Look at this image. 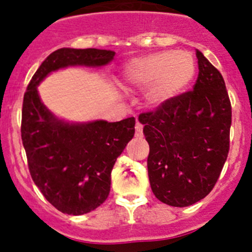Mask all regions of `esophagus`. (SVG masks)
<instances>
[{"mask_svg": "<svg viewBox=\"0 0 252 252\" xmlns=\"http://www.w3.org/2000/svg\"><path fill=\"white\" fill-rule=\"evenodd\" d=\"M135 130H136V136H141L142 135V125L140 122H136L135 125Z\"/></svg>", "mask_w": 252, "mask_h": 252, "instance_id": "1", "label": "esophagus"}]
</instances>
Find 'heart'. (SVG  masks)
Returning a JSON list of instances; mask_svg holds the SVG:
<instances>
[{
  "mask_svg": "<svg viewBox=\"0 0 252 252\" xmlns=\"http://www.w3.org/2000/svg\"><path fill=\"white\" fill-rule=\"evenodd\" d=\"M194 73V60L189 53L161 51L128 62L124 77L130 87L148 88V101L161 106L183 92Z\"/></svg>",
  "mask_w": 252,
  "mask_h": 252,
  "instance_id": "obj_1",
  "label": "heart"
}]
</instances>
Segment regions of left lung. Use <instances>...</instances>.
<instances>
[{
  "mask_svg": "<svg viewBox=\"0 0 252 252\" xmlns=\"http://www.w3.org/2000/svg\"><path fill=\"white\" fill-rule=\"evenodd\" d=\"M198 78L157 110L140 113L150 146L148 173L155 197L173 207H188L217 183L230 150L231 102L218 69L195 51Z\"/></svg>",
  "mask_w": 252,
  "mask_h": 252,
  "instance_id": "left-lung-1",
  "label": "left lung"
}]
</instances>
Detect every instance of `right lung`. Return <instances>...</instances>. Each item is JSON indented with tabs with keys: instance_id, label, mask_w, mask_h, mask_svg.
I'll list each match as a JSON object with an SVG mask.
<instances>
[{
	"instance_id": "1",
	"label": "right lung",
	"mask_w": 252,
	"mask_h": 252,
	"mask_svg": "<svg viewBox=\"0 0 252 252\" xmlns=\"http://www.w3.org/2000/svg\"><path fill=\"white\" fill-rule=\"evenodd\" d=\"M113 57L115 51L102 49H58L41 63L24 94L21 139L31 178L46 201L66 215H84L106 201L113 165L135 135V117L68 124L41 103L36 87L60 68L106 65Z\"/></svg>"
}]
</instances>
